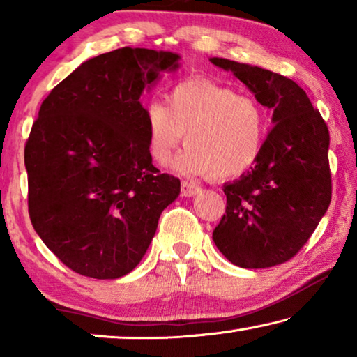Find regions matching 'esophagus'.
Returning <instances> with one entry per match:
<instances>
[{"label": "esophagus", "mask_w": 357, "mask_h": 357, "mask_svg": "<svg viewBox=\"0 0 357 357\" xmlns=\"http://www.w3.org/2000/svg\"><path fill=\"white\" fill-rule=\"evenodd\" d=\"M202 192V188H199V185L193 183V182H183L182 183V195L185 198H190V197H195V195Z\"/></svg>", "instance_id": "obj_1"}]
</instances>
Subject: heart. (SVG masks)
I'll return each instance as SVG.
<instances>
[{"label": "heart", "mask_w": 357, "mask_h": 357, "mask_svg": "<svg viewBox=\"0 0 357 357\" xmlns=\"http://www.w3.org/2000/svg\"><path fill=\"white\" fill-rule=\"evenodd\" d=\"M148 153L165 165L187 139L178 159L185 174L234 178L252 169L266 143L268 116L263 105L232 87L206 79H187L167 94V105L146 109Z\"/></svg>", "instance_id": "heart-1"}]
</instances>
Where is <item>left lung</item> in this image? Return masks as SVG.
Returning <instances> with one entry per match:
<instances>
[{"label":"left lung","instance_id":"left-lung-1","mask_svg":"<svg viewBox=\"0 0 357 357\" xmlns=\"http://www.w3.org/2000/svg\"><path fill=\"white\" fill-rule=\"evenodd\" d=\"M209 61L231 71L273 110V128L257 164L224 185L226 214L213 241L236 266L280 265L304 247L330 206L328 128L289 77L226 58Z\"/></svg>","mask_w":357,"mask_h":357}]
</instances>
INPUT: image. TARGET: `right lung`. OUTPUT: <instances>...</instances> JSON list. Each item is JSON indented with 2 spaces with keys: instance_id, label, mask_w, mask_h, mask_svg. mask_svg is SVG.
<instances>
[{
  "instance_id": "add662e5",
  "label": "right lung",
  "mask_w": 357,
  "mask_h": 357,
  "mask_svg": "<svg viewBox=\"0 0 357 357\" xmlns=\"http://www.w3.org/2000/svg\"><path fill=\"white\" fill-rule=\"evenodd\" d=\"M178 61V53L149 48L102 53L42 102L24 149L29 214L43 243L82 276L133 271L180 195V180L153 165L141 105Z\"/></svg>"
}]
</instances>
